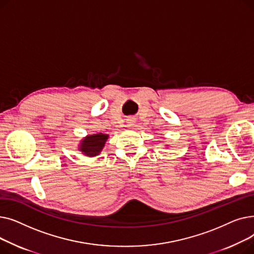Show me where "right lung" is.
<instances>
[{
  "mask_svg": "<svg viewBox=\"0 0 254 254\" xmlns=\"http://www.w3.org/2000/svg\"><path fill=\"white\" fill-rule=\"evenodd\" d=\"M109 135L107 134H99L96 135H90L85 137L81 143L79 145V150L81 151L86 156H96L99 155L102 151L103 147L105 146V143L108 139Z\"/></svg>",
  "mask_w": 254,
  "mask_h": 254,
  "instance_id": "obj_1",
  "label": "right lung"
}]
</instances>
